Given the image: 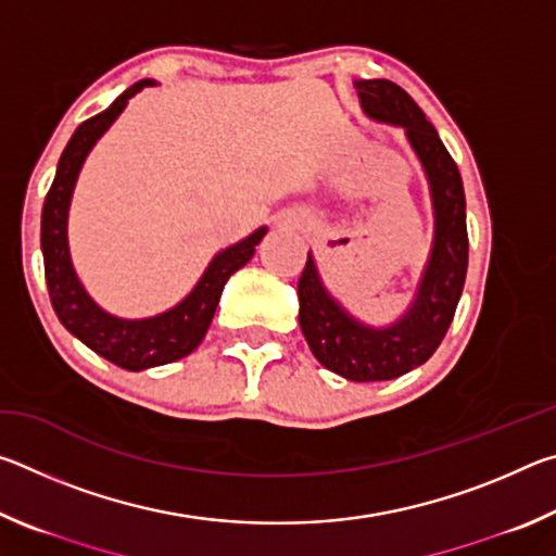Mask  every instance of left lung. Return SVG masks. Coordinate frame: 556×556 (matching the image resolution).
<instances>
[{"label": "left lung", "instance_id": "1", "mask_svg": "<svg viewBox=\"0 0 556 556\" xmlns=\"http://www.w3.org/2000/svg\"><path fill=\"white\" fill-rule=\"evenodd\" d=\"M365 117L402 127L427 176L434 238L409 306L388 326L355 318L318 275L308 252L299 277V326L316 361L353 382L392 380L425 365L454 321L468 269L466 195L458 166L437 129L392 80H353Z\"/></svg>", "mask_w": 556, "mask_h": 556}]
</instances>
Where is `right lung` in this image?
Instances as JSON below:
<instances>
[{
    "label": "right lung",
    "mask_w": 556,
    "mask_h": 556,
    "mask_svg": "<svg viewBox=\"0 0 556 556\" xmlns=\"http://www.w3.org/2000/svg\"><path fill=\"white\" fill-rule=\"evenodd\" d=\"M149 86H156V83L149 78L135 83L108 110L86 119L73 131L71 142L65 144L59 159V168H55V178L41 213L43 269L55 316L68 328V333L78 338L80 343H86L90 351L131 372L174 363L201 345L213 321L215 308H218L225 281L240 267L248 265L255 255L260 240L267 235V225H262L248 238L220 250L211 260V265L205 267L201 279L195 281V287L178 304L162 314L147 318H122L105 312L88 294V289L83 287L78 271L73 267L68 248V211L75 181H78L80 168L86 164L92 147L112 127V122L122 115L129 98H135L139 90Z\"/></svg>",
    "instance_id": "add662e5"
}]
</instances>
